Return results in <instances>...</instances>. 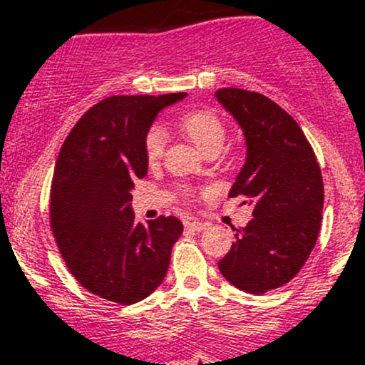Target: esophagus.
Instances as JSON below:
<instances>
[{"label":"esophagus","mask_w":365,"mask_h":365,"mask_svg":"<svg viewBox=\"0 0 365 365\" xmlns=\"http://www.w3.org/2000/svg\"><path fill=\"white\" fill-rule=\"evenodd\" d=\"M185 228L187 230H192V232H204V230L207 228L206 223H202V221H187L185 223Z\"/></svg>","instance_id":"obj_1"}]
</instances>
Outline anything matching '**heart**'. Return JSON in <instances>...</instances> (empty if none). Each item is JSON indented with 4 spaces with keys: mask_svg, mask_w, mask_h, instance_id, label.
Wrapping results in <instances>:
<instances>
[{
    "mask_svg": "<svg viewBox=\"0 0 365 365\" xmlns=\"http://www.w3.org/2000/svg\"><path fill=\"white\" fill-rule=\"evenodd\" d=\"M180 132L194 142L204 156L212 158L223 149L226 140V127L216 113L209 110L188 111L178 120ZM165 150V135L161 130L153 128L144 142V156L149 165H156Z\"/></svg>",
    "mask_w": 365,
    "mask_h": 365,
    "instance_id": "b5f03b06",
    "label": "heart"
}]
</instances>
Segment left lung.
Here are the masks:
<instances>
[{
	"instance_id": "obj_1",
	"label": "left lung",
	"mask_w": 365,
	"mask_h": 365,
	"mask_svg": "<svg viewBox=\"0 0 365 365\" xmlns=\"http://www.w3.org/2000/svg\"><path fill=\"white\" fill-rule=\"evenodd\" d=\"M216 99L247 144L230 197L244 195L254 216L237 230L217 267L237 288L261 295L295 278L316 245L324 204L321 168L299 123L269 98L226 87Z\"/></svg>"
}]
</instances>
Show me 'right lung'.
<instances>
[{
    "label": "right lung",
    "mask_w": 365,
    "mask_h": 365,
    "mask_svg": "<svg viewBox=\"0 0 365 365\" xmlns=\"http://www.w3.org/2000/svg\"><path fill=\"white\" fill-rule=\"evenodd\" d=\"M185 96H111L83 113L63 142L51 182V230L73 278L101 299L140 302L168 271L182 221L159 216L142 225L130 202L133 182L148 173L149 127Z\"/></svg>",
    "instance_id": "1"
}]
</instances>
